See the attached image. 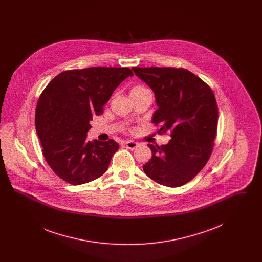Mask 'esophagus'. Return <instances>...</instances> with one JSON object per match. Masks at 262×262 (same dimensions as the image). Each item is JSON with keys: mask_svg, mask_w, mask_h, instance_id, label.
Masks as SVG:
<instances>
[{"mask_svg": "<svg viewBox=\"0 0 262 262\" xmlns=\"http://www.w3.org/2000/svg\"><path fill=\"white\" fill-rule=\"evenodd\" d=\"M125 146L126 148H128V149L134 150L136 149L137 146H138V143L135 142V141L127 140V141H125Z\"/></svg>", "mask_w": 262, "mask_h": 262, "instance_id": "obj_1", "label": "esophagus"}]
</instances>
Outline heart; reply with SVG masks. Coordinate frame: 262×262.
<instances>
[{
	"instance_id": "b5f03b06",
	"label": "heart",
	"mask_w": 262,
	"mask_h": 262,
	"mask_svg": "<svg viewBox=\"0 0 262 262\" xmlns=\"http://www.w3.org/2000/svg\"><path fill=\"white\" fill-rule=\"evenodd\" d=\"M147 90H149V89L145 88L144 85L137 84V85H134L133 88H130L129 93H130V96H134V95H137V94H139L141 92H144V91H147Z\"/></svg>"
}]
</instances>
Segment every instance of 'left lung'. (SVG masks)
Instances as JSON below:
<instances>
[{
	"label": "left lung",
	"mask_w": 262,
	"mask_h": 262,
	"mask_svg": "<svg viewBox=\"0 0 262 262\" xmlns=\"http://www.w3.org/2000/svg\"><path fill=\"white\" fill-rule=\"evenodd\" d=\"M134 73L154 91L158 109L152 123L158 134L171 132L169 143L148 144L152 157L143 165L151 180L166 187H181L206 165L217 133L218 107L211 88L182 68H137Z\"/></svg>",
	"instance_id": "8db88e82"
}]
</instances>
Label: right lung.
Here are the masks:
<instances>
[{
	"label": "right lung",
	"instance_id": "obj_1",
	"mask_svg": "<svg viewBox=\"0 0 262 262\" xmlns=\"http://www.w3.org/2000/svg\"><path fill=\"white\" fill-rule=\"evenodd\" d=\"M129 68L93 67L64 71L38 99L35 127L46 162L64 182L77 186L104 174L119 144L113 139L88 141L92 116L103 113Z\"/></svg>",
	"mask_w": 262,
	"mask_h": 262
}]
</instances>
